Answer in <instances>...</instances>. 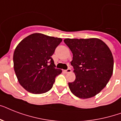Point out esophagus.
<instances>
[{"mask_svg":"<svg viewBox=\"0 0 121 121\" xmlns=\"http://www.w3.org/2000/svg\"><path fill=\"white\" fill-rule=\"evenodd\" d=\"M64 72H65L66 73H71L72 71V69H71V68H68L67 70H64Z\"/></svg>","mask_w":121,"mask_h":121,"instance_id":"34e87169","label":"esophagus"}]
</instances>
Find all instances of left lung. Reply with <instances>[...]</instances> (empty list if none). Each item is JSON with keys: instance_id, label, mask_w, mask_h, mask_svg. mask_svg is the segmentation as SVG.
<instances>
[{"instance_id": "8db88e82", "label": "left lung", "mask_w": 121, "mask_h": 121, "mask_svg": "<svg viewBox=\"0 0 121 121\" xmlns=\"http://www.w3.org/2000/svg\"><path fill=\"white\" fill-rule=\"evenodd\" d=\"M73 53L71 62L76 78L68 83L70 91L80 99L98 94L112 77L114 60L106 44L97 38L65 39Z\"/></svg>"}]
</instances>
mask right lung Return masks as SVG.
<instances>
[{
	"label": "right lung",
	"mask_w": 121,
	"mask_h": 121,
	"mask_svg": "<svg viewBox=\"0 0 121 121\" xmlns=\"http://www.w3.org/2000/svg\"><path fill=\"white\" fill-rule=\"evenodd\" d=\"M62 39L35 33L22 39L13 56L14 68L19 82L32 94H43L53 86L62 72L55 67L51 56Z\"/></svg>",
	"instance_id": "add662e5"
}]
</instances>
